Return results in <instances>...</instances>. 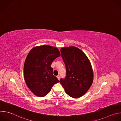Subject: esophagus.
I'll return each mask as SVG.
<instances>
[{"instance_id":"34e87169","label":"esophagus","mask_w":121,"mask_h":121,"mask_svg":"<svg viewBox=\"0 0 121 121\" xmlns=\"http://www.w3.org/2000/svg\"><path fill=\"white\" fill-rule=\"evenodd\" d=\"M56 77H57V78L58 79V80L60 79V76H57Z\"/></svg>"}]
</instances>
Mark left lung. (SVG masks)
I'll list each match as a JSON object with an SVG mask.
<instances>
[{"mask_svg": "<svg viewBox=\"0 0 121 121\" xmlns=\"http://www.w3.org/2000/svg\"><path fill=\"white\" fill-rule=\"evenodd\" d=\"M60 51L65 65L66 76L59 82L70 97H81L89 90L93 81L90 61L83 52L76 47H63Z\"/></svg>", "mask_w": 121, "mask_h": 121, "instance_id": "left-lung-1", "label": "left lung"}]
</instances>
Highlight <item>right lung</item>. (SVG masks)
I'll list each match as a JSON object with an SVG mask.
<instances>
[{
    "instance_id": "obj_1",
    "label": "right lung",
    "mask_w": 121,
    "mask_h": 121,
    "mask_svg": "<svg viewBox=\"0 0 121 121\" xmlns=\"http://www.w3.org/2000/svg\"><path fill=\"white\" fill-rule=\"evenodd\" d=\"M60 56L54 46L41 45L33 47L27 55L24 65V77L28 88L35 95L43 97L59 82L53 74V61Z\"/></svg>"
}]
</instances>
